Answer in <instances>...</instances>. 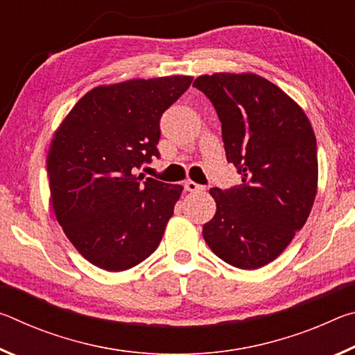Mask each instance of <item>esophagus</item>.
Wrapping results in <instances>:
<instances>
[{
  "mask_svg": "<svg viewBox=\"0 0 355 355\" xmlns=\"http://www.w3.org/2000/svg\"><path fill=\"white\" fill-rule=\"evenodd\" d=\"M184 189L189 191V192H197V191H202L203 186L197 184L194 182H191V180H188V182H184Z\"/></svg>",
  "mask_w": 355,
  "mask_h": 355,
  "instance_id": "esophagus-1",
  "label": "esophagus"
}]
</instances>
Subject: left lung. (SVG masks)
<instances>
[{
  "mask_svg": "<svg viewBox=\"0 0 355 355\" xmlns=\"http://www.w3.org/2000/svg\"><path fill=\"white\" fill-rule=\"evenodd\" d=\"M192 86L214 105L227 161L243 175L236 188L209 189L216 213L203 238L225 263L258 269L309 219L318 191L313 127L290 95L257 73L200 75Z\"/></svg>",
  "mask_w": 355,
  "mask_h": 355,
  "instance_id": "left-lung-1",
  "label": "left lung"
}]
</instances>
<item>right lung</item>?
<instances>
[{"label": "right lung", "instance_id": "add662e5", "mask_svg": "<svg viewBox=\"0 0 355 355\" xmlns=\"http://www.w3.org/2000/svg\"><path fill=\"white\" fill-rule=\"evenodd\" d=\"M192 76L101 84L78 100L46 156L50 203L59 225L89 263L127 271L158 248L182 184L137 169L158 156L159 119Z\"/></svg>", "mask_w": 355, "mask_h": 355}]
</instances>
